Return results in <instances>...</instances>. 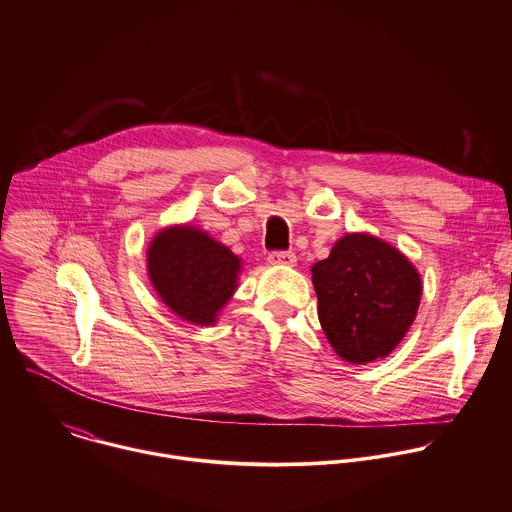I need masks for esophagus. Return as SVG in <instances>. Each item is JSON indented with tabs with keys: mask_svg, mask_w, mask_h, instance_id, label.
Instances as JSON below:
<instances>
[{
	"mask_svg": "<svg viewBox=\"0 0 512 512\" xmlns=\"http://www.w3.org/2000/svg\"><path fill=\"white\" fill-rule=\"evenodd\" d=\"M268 262L276 264V266H294L296 264V254L294 252H270L268 254Z\"/></svg>",
	"mask_w": 512,
	"mask_h": 512,
	"instance_id": "1",
	"label": "esophagus"
}]
</instances>
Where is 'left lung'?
<instances>
[{
    "label": "left lung",
    "mask_w": 512,
    "mask_h": 512,
    "mask_svg": "<svg viewBox=\"0 0 512 512\" xmlns=\"http://www.w3.org/2000/svg\"><path fill=\"white\" fill-rule=\"evenodd\" d=\"M312 282L326 338L341 359L357 365L387 357L405 338L423 288L397 248L363 232L340 238L312 266Z\"/></svg>",
    "instance_id": "left-lung-1"
}]
</instances>
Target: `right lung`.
Returning <instances> with one entry per match:
<instances>
[{
    "label": "right lung",
    "mask_w": 512,
    "mask_h": 512,
    "mask_svg": "<svg viewBox=\"0 0 512 512\" xmlns=\"http://www.w3.org/2000/svg\"><path fill=\"white\" fill-rule=\"evenodd\" d=\"M153 288L172 314L196 326H212L238 288L240 258L194 226L161 230L147 252Z\"/></svg>",
    "instance_id": "add662e5"
}]
</instances>
